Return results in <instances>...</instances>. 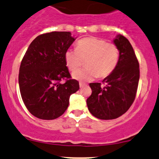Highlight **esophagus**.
<instances>
[{"label":"esophagus","instance_id":"1","mask_svg":"<svg viewBox=\"0 0 159 159\" xmlns=\"http://www.w3.org/2000/svg\"><path fill=\"white\" fill-rule=\"evenodd\" d=\"M85 85V83H81V82H80V88H83V87H84Z\"/></svg>","mask_w":159,"mask_h":159}]
</instances>
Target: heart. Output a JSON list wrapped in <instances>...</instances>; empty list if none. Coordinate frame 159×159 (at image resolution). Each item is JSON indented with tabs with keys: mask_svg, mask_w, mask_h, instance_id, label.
Here are the masks:
<instances>
[{
	"mask_svg": "<svg viewBox=\"0 0 159 159\" xmlns=\"http://www.w3.org/2000/svg\"><path fill=\"white\" fill-rule=\"evenodd\" d=\"M66 65L70 70L83 65L84 69L73 73L80 81H90L95 77L103 78L112 74L118 65L119 50L116 44L107 43L97 37H85L76 43V49H68L65 53Z\"/></svg>",
	"mask_w": 159,
	"mask_h": 159,
	"instance_id": "heart-1",
	"label": "heart"
}]
</instances>
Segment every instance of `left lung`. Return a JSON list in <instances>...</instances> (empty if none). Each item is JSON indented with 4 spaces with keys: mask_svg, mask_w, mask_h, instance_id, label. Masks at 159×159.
I'll return each mask as SVG.
<instances>
[{
    "mask_svg": "<svg viewBox=\"0 0 159 159\" xmlns=\"http://www.w3.org/2000/svg\"><path fill=\"white\" fill-rule=\"evenodd\" d=\"M114 43L119 50L118 65L100 83H90L92 94L87 98L89 110L100 119H114L128 111L136 97L140 68L134 51L126 37L118 35Z\"/></svg>",
    "mask_w": 159,
    "mask_h": 159,
    "instance_id": "obj_1",
    "label": "left lung"
}]
</instances>
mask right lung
Here are the masks:
<instances>
[{"instance_id": "add662e5", "label": "right lung", "mask_w": 159, "mask_h": 159, "mask_svg": "<svg viewBox=\"0 0 159 159\" xmlns=\"http://www.w3.org/2000/svg\"><path fill=\"white\" fill-rule=\"evenodd\" d=\"M74 40L68 31L43 34L32 41L23 57L19 89L28 110L37 118H58L67 110L70 94L79 90V82L71 79L65 59Z\"/></svg>"}]
</instances>
